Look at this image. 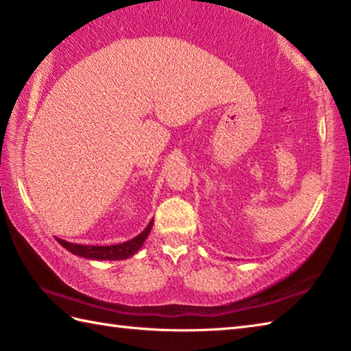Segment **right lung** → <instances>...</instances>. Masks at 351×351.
Wrapping results in <instances>:
<instances>
[{
  "label": "right lung",
  "instance_id": "add662e5",
  "mask_svg": "<svg viewBox=\"0 0 351 351\" xmlns=\"http://www.w3.org/2000/svg\"><path fill=\"white\" fill-rule=\"evenodd\" d=\"M154 220L149 221V225L143 232H140L137 237H134L132 240L125 241L121 244L114 245H84V244H73L69 241L60 240L57 238V241L60 243L66 250H69L73 255L83 256L86 259H99V261H121L132 256L134 253L140 250L141 245L146 241V238L151 232Z\"/></svg>",
  "mask_w": 351,
  "mask_h": 351
}]
</instances>
